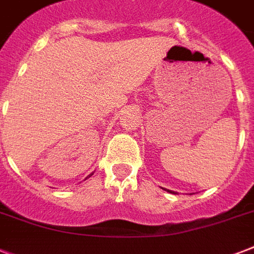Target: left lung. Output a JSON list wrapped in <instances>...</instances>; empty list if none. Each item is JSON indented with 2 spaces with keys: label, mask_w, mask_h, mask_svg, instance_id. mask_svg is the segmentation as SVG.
I'll use <instances>...</instances> for the list:
<instances>
[{
  "label": "left lung",
  "mask_w": 254,
  "mask_h": 254,
  "mask_svg": "<svg viewBox=\"0 0 254 254\" xmlns=\"http://www.w3.org/2000/svg\"><path fill=\"white\" fill-rule=\"evenodd\" d=\"M167 192H171V193H175L174 191H170V190H167Z\"/></svg>",
  "instance_id": "left-lung-1"
}]
</instances>
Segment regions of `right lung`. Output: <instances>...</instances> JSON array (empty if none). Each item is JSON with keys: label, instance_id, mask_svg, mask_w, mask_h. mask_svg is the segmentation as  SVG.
Segmentation results:
<instances>
[{"label": "right lung", "instance_id": "right-lung-1", "mask_svg": "<svg viewBox=\"0 0 254 254\" xmlns=\"http://www.w3.org/2000/svg\"><path fill=\"white\" fill-rule=\"evenodd\" d=\"M91 175H92V174H91ZM91 175H88V177H91ZM88 177H87V178H88Z\"/></svg>", "mask_w": 254, "mask_h": 254}]
</instances>
